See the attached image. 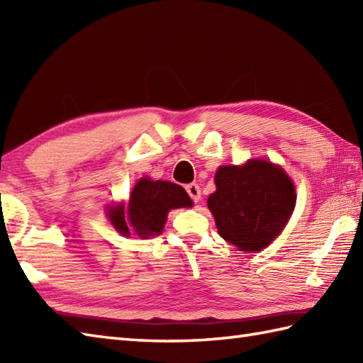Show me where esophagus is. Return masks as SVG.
Listing matches in <instances>:
<instances>
[{
	"label": "esophagus",
	"instance_id": "esophagus-1",
	"mask_svg": "<svg viewBox=\"0 0 363 363\" xmlns=\"http://www.w3.org/2000/svg\"><path fill=\"white\" fill-rule=\"evenodd\" d=\"M186 190H187L189 196L194 199L195 203H199V199H201V189H199L198 184H189Z\"/></svg>",
	"mask_w": 363,
	"mask_h": 363
}]
</instances>
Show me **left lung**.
I'll return each mask as SVG.
<instances>
[{"instance_id":"obj_1","label":"left lung","mask_w":363,"mask_h":363,"mask_svg":"<svg viewBox=\"0 0 363 363\" xmlns=\"http://www.w3.org/2000/svg\"><path fill=\"white\" fill-rule=\"evenodd\" d=\"M207 199L220 237L240 251H262L282 233L296 203L293 181L279 165L250 159L223 165Z\"/></svg>"}]
</instances>
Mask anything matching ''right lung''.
<instances>
[{
    "instance_id": "add662e5",
    "label": "right lung",
    "mask_w": 363,
    "mask_h": 363,
    "mask_svg": "<svg viewBox=\"0 0 363 363\" xmlns=\"http://www.w3.org/2000/svg\"><path fill=\"white\" fill-rule=\"evenodd\" d=\"M191 206L187 191L177 184L142 177L130 191L128 207L109 206L107 217L121 235L129 237L133 228L138 237L148 238L162 234L169 211Z\"/></svg>"
}]
</instances>
